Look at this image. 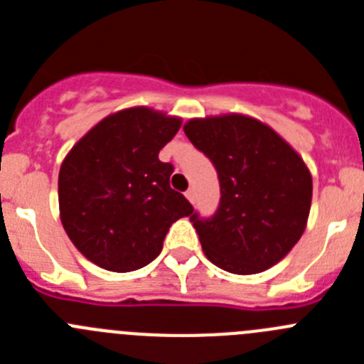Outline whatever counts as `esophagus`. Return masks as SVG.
<instances>
[{
  "label": "esophagus",
  "instance_id": "1",
  "mask_svg": "<svg viewBox=\"0 0 364 364\" xmlns=\"http://www.w3.org/2000/svg\"><path fill=\"white\" fill-rule=\"evenodd\" d=\"M186 198H188L191 204H195V191H193V189H188V191H186Z\"/></svg>",
  "mask_w": 364,
  "mask_h": 364
}]
</instances>
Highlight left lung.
I'll return each instance as SVG.
<instances>
[{
    "mask_svg": "<svg viewBox=\"0 0 364 364\" xmlns=\"http://www.w3.org/2000/svg\"><path fill=\"white\" fill-rule=\"evenodd\" d=\"M186 136L211 160L220 182L213 217L189 220L218 268L252 275L288 255L306 228L311 175L272 127L244 114L193 118Z\"/></svg>",
    "mask_w": 364,
    "mask_h": 364,
    "instance_id": "8db88e82",
    "label": "left lung"
}]
</instances>
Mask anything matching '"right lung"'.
Segmentation results:
<instances>
[{"instance_id": "1", "label": "right lung", "mask_w": 364, "mask_h": 364, "mask_svg": "<svg viewBox=\"0 0 364 364\" xmlns=\"http://www.w3.org/2000/svg\"><path fill=\"white\" fill-rule=\"evenodd\" d=\"M180 124L153 109H124L96 124L63 160V230L100 268H144L162 252L173 222L193 213L188 198L169 186L173 166L159 160Z\"/></svg>"}]
</instances>
